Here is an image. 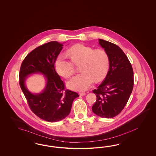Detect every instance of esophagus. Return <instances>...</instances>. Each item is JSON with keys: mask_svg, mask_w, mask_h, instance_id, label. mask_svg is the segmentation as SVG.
Here are the masks:
<instances>
[{"mask_svg": "<svg viewBox=\"0 0 156 156\" xmlns=\"http://www.w3.org/2000/svg\"><path fill=\"white\" fill-rule=\"evenodd\" d=\"M80 96H83V95H86V93H80Z\"/></svg>", "mask_w": 156, "mask_h": 156, "instance_id": "obj_1", "label": "esophagus"}]
</instances>
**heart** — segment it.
<instances>
[{
  "label": "heart",
  "instance_id": "b5f03b06",
  "mask_svg": "<svg viewBox=\"0 0 156 156\" xmlns=\"http://www.w3.org/2000/svg\"><path fill=\"white\" fill-rule=\"evenodd\" d=\"M71 60L66 55H59L55 62V69L59 75L69 78L75 73V66L81 63L80 74L67 83L73 90L85 91L95 82L103 80L109 68V57L104 49H96L81 44H77L67 50Z\"/></svg>",
  "mask_w": 156,
  "mask_h": 156
}]
</instances>
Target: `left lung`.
Segmentation results:
<instances>
[{"instance_id": "left-lung-1", "label": "left lung", "mask_w": 156, "mask_h": 156, "mask_svg": "<svg viewBox=\"0 0 156 156\" xmlns=\"http://www.w3.org/2000/svg\"><path fill=\"white\" fill-rule=\"evenodd\" d=\"M99 43L109 55V70L98 89L93 90L97 100L92 110L101 117L113 118L124 109L132 92L133 70L120 47L101 39Z\"/></svg>"}]
</instances>
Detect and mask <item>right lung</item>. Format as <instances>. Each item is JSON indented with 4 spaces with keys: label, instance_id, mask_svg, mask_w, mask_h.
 Wrapping results in <instances>:
<instances>
[{
    "label": "right lung",
    "instance_id": "obj_1",
    "mask_svg": "<svg viewBox=\"0 0 156 156\" xmlns=\"http://www.w3.org/2000/svg\"><path fill=\"white\" fill-rule=\"evenodd\" d=\"M63 44L52 41L39 46L24 59L19 71V84L31 111L48 122H57L70 113L73 102L79 95L66 89L55 71V63ZM41 72L47 79V85L42 94L33 95L25 86L27 76Z\"/></svg>",
    "mask_w": 156,
    "mask_h": 156
}]
</instances>
